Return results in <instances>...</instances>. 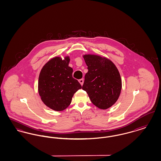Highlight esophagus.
Listing matches in <instances>:
<instances>
[{
  "mask_svg": "<svg viewBox=\"0 0 161 161\" xmlns=\"http://www.w3.org/2000/svg\"><path fill=\"white\" fill-rule=\"evenodd\" d=\"M79 83H80V84L82 86L83 84V83H84V80L82 78V79H80V80H79Z\"/></svg>",
  "mask_w": 161,
  "mask_h": 161,
  "instance_id": "34e87169",
  "label": "esophagus"
}]
</instances>
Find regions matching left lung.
Wrapping results in <instances>:
<instances>
[{"label":"left lung","instance_id":"1","mask_svg":"<svg viewBox=\"0 0 161 161\" xmlns=\"http://www.w3.org/2000/svg\"><path fill=\"white\" fill-rule=\"evenodd\" d=\"M88 72L82 89L92 103L101 109L112 106L118 99L122 81L115 64L106 57L93 54L83 55Z\"/></svg>","mask_w":161,"mask_h":161}]
</instances>
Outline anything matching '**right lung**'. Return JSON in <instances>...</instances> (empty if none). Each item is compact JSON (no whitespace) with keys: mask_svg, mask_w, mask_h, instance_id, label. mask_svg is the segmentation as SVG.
Here are the masks:
<instances>
[{"mask_svg":"<svg viewBox=\"0 0 161 161\" xmlns=\"http://www.w3.org/2000/svg\"><path fill=\"white\" fill-rule=\"evenodd\" d=\"M70 58L63 60L55 57L47 61L40 71L38 91L41 100L47 107L62 111L71 103L74 93L81 88L80 83L72 77L73 69L69 67Z\"/></svg>","mask_w":161,"mask_h":161,"instance_id":"1","label":"right lung"}]
</instances>
